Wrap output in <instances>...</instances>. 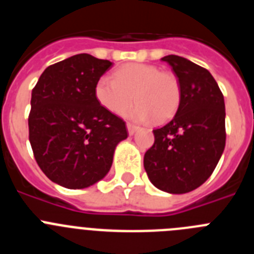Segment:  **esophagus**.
Listing matches in <instances>:
<instances>
[{"label":"esophagus","mask_w":254,"mask_h":254,"mask_svg":"<svg viewBox=\"0 0 254 254\" xmlns=\"http://www.w3.org/2000/svg\"><path fill=\"white\" fill-rule=\"evenodd\" d=\"M137 129H138L137 126L132 125V123H127V131H128V134H133Z\"/></svg>","instance_id":"obj_1"}]
</instances>
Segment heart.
<instances>
[{
  "instance_id": "b5f03b06",
  "label": "heart",
  "mask_w": 254,
  "mask_h": 254,
  "mask_svg": "<svg viewBox=\"0 0 254 254\" xmlns=\"http://www.w3.org/2000/svg\"><path fill=\"white\" fill-rule=\"evenodd\" d=\"M95 95L102 107L113 114H123L134 100L137 104L127 116L133 121L165 122L179 107L181 85L174 73L154 64H128L96 82Z\"/></svg>"
}]
</instances>
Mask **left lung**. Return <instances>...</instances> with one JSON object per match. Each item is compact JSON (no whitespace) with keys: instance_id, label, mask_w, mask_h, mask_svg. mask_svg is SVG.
Segmentation results:
<instances>
[{"instance_id":"obj_1","label":"left lung","mask_w":254,"mask_h":254,"mask_svg":"<svg viewBox=\"0 0 254 254\" xmlns=\"http://www.w3.org/2000/svg\"><path fill=\"white\" fill-rule=\"evenodd\" d=\"M178 77L182 98L176 116L154 129L143 156L152 185L168 193H187L203 185L225 147V103L207 69L179 56L163 57Z\"/></svg>"}]
</instances>
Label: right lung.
I'll return each instance as SVG.
<instances>
[{
    "mask_svg": "<svg viewBox=\"0 0 254 254\" xmlns=\"http://www.w3.org/2000/svg\"><path fill=\"white\" fill-rule=\"evenodd\" d=\"M111 61L81 53L44 69L31 91L29 141L43 173L69 190L104 178L126 123L100 105L96 82Z\"/></svg>",
    "mask_w": 254,
    "mask_h": 254,
    "instance_id": "right-lung-1",
    "label": "right lung"
}]
</instances>
